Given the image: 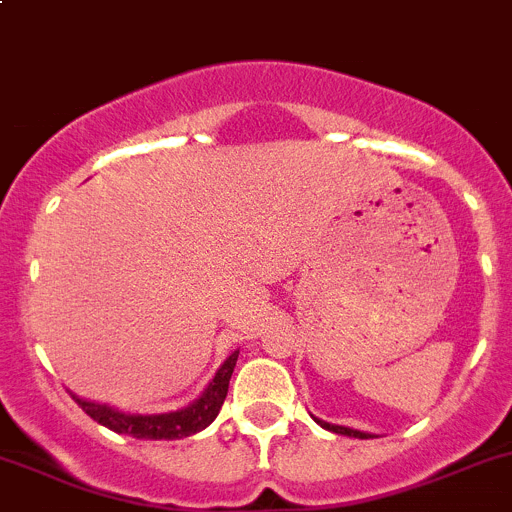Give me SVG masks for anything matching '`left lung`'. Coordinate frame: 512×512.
<instances>
[{"mask_svg": "<svg viewBox=\"0 0 512 512\" xmlns=\"http://www.w3.org/2000/svg\"><path fill=\"white\" fill-rule=\"evenodd\" d=\"M317 423L322 428H327V431H334V433H342V436H354V438H371V433H364V431H354V428H347V426H334V423H327V421H319Z\"/></svg>", "mask_w": 512, "mask_h": 512, "instance_id": "left-lung-1", "label": "left lung"}]
</instances>
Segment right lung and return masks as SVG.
Segmentation results:
<instances>
[{
	"mask_svg": "<svg viewBox=\"0 0 512 512\" xmlns=\"http://www.w3.org/2000/svg\"><path fill=\"white\" fill-rule=\"evenodd\" d=\"M237 354L232 352L225 359V364L220 366L215 379L210 381L208 389L203 391L195 404H190L188 409L170 411V414H123V411L111 409V406L94 404V401H84L79 396H74L76 404L86 411L96 423L111 428L116 433H126L133 438H151V441H175V438L193 436V433L203 431L210 423L215 421V416L220 414V406H223L227 396V386H230L232 369H235Z\"/></svg>",
	"mask_w": 512,
	"mask_h": 512,
	"instance_id": "add662e5",
	"label": "right lung"
}]
</instances>
